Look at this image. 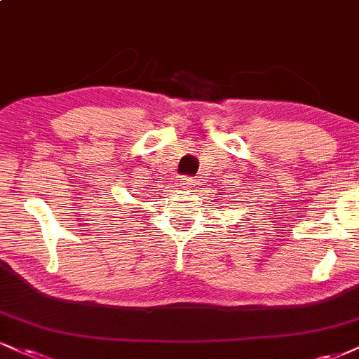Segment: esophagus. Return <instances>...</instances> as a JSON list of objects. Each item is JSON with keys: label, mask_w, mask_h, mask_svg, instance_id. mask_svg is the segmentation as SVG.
Instances as JSON below:
<instances>
[{"label": "esophagus", "mask_w": 359, "mask_h": 359, "mask_svg": "<svg viewBox=\"0 0 359 359\" xmlns=\"http://www.w3.org/2000/svg\"><path fill=\"white\" fill-rule=\"evenodd\" d=\"M194 185H196V179H194V177H189V175L180 177V187L182 189H191Z\"/></svg>", "instance_id": "34e87169"}]
</instances>
